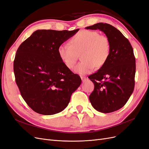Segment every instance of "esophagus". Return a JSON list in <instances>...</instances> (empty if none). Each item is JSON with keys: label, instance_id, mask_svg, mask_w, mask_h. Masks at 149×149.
Returning a JSON list of instances; mask_svg holds the SVG:
<instances>
[{"label": "esophagus", "instance_id": "1", "mask_svg": "<svg viewBox=\"0 0 149 149\" xmlns=\"http://www.w3.org/2000/svg\"><path fill=\"white\" fill-rule=\"evenodd\" d=\"M81 80L83 82H84L86 80V78L84 77V76H81Z\"/></svg>", "mask_w": 149, "mask_h": 149}]
</instances>
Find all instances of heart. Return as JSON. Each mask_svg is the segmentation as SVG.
<instances>
[{"label":"heart","mask_w":149,"mask_h":149,"mask_svg":"<svg viewBox=\"0 0 149 149\" xmlns=\"http://www.w3.org/2000/svg\"><path fill=\"white\" fill-rule=\"evenodd\" d=\"M111 45L108 38L96 31L81 30L70 40V44L63 43L58 48V54L65 65L73 69L81 53L82 61L75 67L79 74L91 72L94 67L100 68L109 58Z\"/></svg>","instance_id":"b5f03b06"}]
</instances>
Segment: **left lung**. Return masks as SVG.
Instances as JSON below:
<instances>
[{"instance_id":"obj_1","label":"left lung","mask_w":149,"mask_h":149,"mask_svg":"<svg viewBox=\"0 0 149 149\" xmlns=\"http://www.w3.org/2000/svg\"><path fill=\"white\" fill-rule=\"evenodd\" d=\"M86 29L103 31L111 45L110 55L105 64L88 77L94 84L89 101L94 109L102 113L119 110L134 91L136 58L133 48L123 34L110 24L97 23Z\"/></svg>"}]
</instances>
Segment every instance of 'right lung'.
Returning a JSON list of instances; mask_svg holds the SVG:
<instances>
[{
    "label": "right lung",
    "mask_w": 149,
    "mask_h": 149,
    "mask_svg": "<svg viewBox=\"0 0 149 149\" xmlns=\"http://www.w3.org/2000/svg\"><path fill=\"white\" fill-rule=\"evenodd\" d=\"M78 30H38L17 49L15 81L24 101L38 114L53 115L64 110L81 83L79 76L68 68L58 54L60 45Z\"/></svg>",
    "instance_id": "obj_1"
}]
</instances>
